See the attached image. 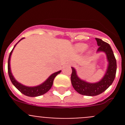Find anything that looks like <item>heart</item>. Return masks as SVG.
Listing matches in <instances>:
<instances>
[{
  "label": "heart",
  "mask_w": 125,
  "mask_h": 125,
  "mask_svg": "<svg viewBox=\"0 0 125 125\" xmlns=\"http://www.w3.org/2000/svg\"><path fill=\"white\" fill-rule=\"evenodd\" d=\"M88 46L86 44L84 43H79V44H77L75 45V49L77 52H82L84 51L86 49L88 48Z\"/></svg>",
  "instance_id": "b5f03b06"
}]
</instances>
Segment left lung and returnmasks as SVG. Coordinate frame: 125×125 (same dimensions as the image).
I'll use <instances>...</instances> for the list:
<instances>
[{"mask_svg":"<svg viewBox=\"0 0 125 125\" xmlns=\"http://www.w3.org/2000/svg\"><path fill=\"white\" fill-rule=\"evenodd\" d=\"M97 44L99 46L97 52H103L106 54L108 62V68L103 78L97 83H91L82 80L76 73V69L72 68L71 76V84L74 89L78 93L85 96H94L102 93L108 89L113 83L116 73V61L111 46L101 39L96 38Z\"/></svg>","mask_w":125,"mask_h":125,"instance_id":"obj_1","label":"left lung"}]
</instances>
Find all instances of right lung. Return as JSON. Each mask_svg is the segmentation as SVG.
<instances>
[{
  "mask_svg": "<svg viewBox=\"0 0 125 125\" xmlns=\"http://www.w3.org/2000/svg\"><path fill=\"white\" fill-rule=\"evenodd\" d=\"M24 38H22L20 41H21L22 39ZM17 44L14 46V48H13L12 51H11L10 53L9 57V59H8V73H9V78L11 81V82H12V83L14 84V86L17 88L20 92L22 93V94H24V95L27 96H30V97L39 96H41L42 95V94H44L46 93H47V91H49V89L51 88L52 86L53 81H54V79L55 77H56L58 74L60 73L61 72V71H57V72H56L52 74L51 75L49 78H47V79L43 83H42L40 85H38V86H36L29 87V86H24V85L21 84L20 83H19L18 81H17L16 79H15V78H14V76H13L12 74V73H11L10 66V61L11 54H12V51L13 50H14V47H15V46L17 45Z\"/></svg>",
  "mask_w": 125,
  "mask_h": 125,
  "instance_id": "right-lung-1",
  "label": "right lung"
}]
</instances>
